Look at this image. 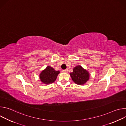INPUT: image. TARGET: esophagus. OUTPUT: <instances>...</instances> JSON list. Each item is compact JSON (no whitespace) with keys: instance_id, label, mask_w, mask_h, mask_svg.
Instances as JSON below:
<instances>
[{"instance_id":"esophagus-1","label":"esophagus","mask_w":126,"mask_h":126,"mask_svg":"<svg viewBox=\"0 0 126 126\" xmlns=\"http://www.w3.org/2000/svg\"><path fill=\"white\" fill-rule=\"evenodd\" d=\"M63 72H65V73H67L68 72V69H65V70H63L62 71Z\"/></svg>"}]
</instances>
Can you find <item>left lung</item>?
<instances>
[{
  "label": "left lung",
  "instance_id": "left-lung-1",
  "mask_svg": "<svg viewBox=\"0 0 126 126\" xmlns=\"http://www.w3.org/2000/svg\"><path fill=\"white\" fill-rule=\"evenodd\" d=\"M70 75L73 81L79 85L86 84L90 76L89 72L80 65H77L74 67L73 72L70 73Z\"/></svg>",
  "mask_w": 126,
  "mask_h": 126
}]
</instances>
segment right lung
<instances>
[{
	"mask_svg": "<svg viewBox=\"0 0 126 126\" xmlns=\"http://www.w3.org/2000/svg\"><path fill=\"white\" fill-rule=\"evenodd\" d=\"M60 72L59 71H56L51 66H47L39 74V79L43 83L48 85L55 81Z\"/></svg>",
	"mask_w": 126,
	"mask_h": 126,
	"instance_id": "1",
	"label": "right lung"
}]
</instances>
